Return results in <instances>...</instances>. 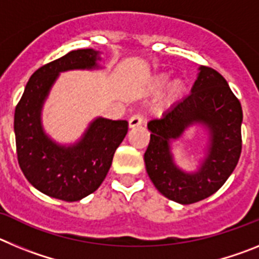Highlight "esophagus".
Instances as JSON below:
<instances>
[{
	"mask_svg": "<svg viewBox=\"0 0 259 259\" xmlns=\"http://www.w3.org/2000/svg\"><path fill=\"white\" fill-rule=\"evenodd\" d=\"M141 124H143V118H141V115L131 116L130 122H128V127L130 128L139 127V125H141Z\"/></svg>",
	"mask_w": 259,
	"mask_h": 259,
	"instance_id": "34e87169",
	"label": "esophagus"
}]
</instances>
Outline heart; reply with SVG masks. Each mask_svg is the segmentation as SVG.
<instances>
[{"mask_svg": "<svg viewBox=\"0 0 259 259\" xmlns=\"http://www.w3.org/2000/svg\"><path fill=\"white\" fill-rule=\"evenodd\" d=\"M171 75L168 72L157 74L150 81L149 91L153 95H157L164 88L162 97L157 105L158 113H163L167 110L172 109L175 105L183 101V98L188 93V84L182 77L174 79L170 81Z\"/></svg>", "mask_w": 259, "mask_h": 259, "instance_id": "b5f03b06", "label": "heart"}]
</instances>
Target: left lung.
I'll return each instance as SVG.
<instances>
[{"mask_svg":"<svg viewBox=\"0 0 259 259\" xmlns=\"http://www.w3.org/2000/svg\"><path fill=\"white\" fill-rule=\"evenodd\" d=\"M242 109L218 71L200 66L191 95L161 119L148 123L146 172L155 188L182 205L210 197L233 172L241 154ZM192 126L207 132V146L194 171L178 166L172 145Z\"/></svg>","mask_w":259,"mask_h":259,"instance_id":"obj_1","label":"left lung"}]
</instances>
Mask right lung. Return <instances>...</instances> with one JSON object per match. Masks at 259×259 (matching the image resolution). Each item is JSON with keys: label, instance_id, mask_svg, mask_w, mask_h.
Segmentation results:
<instances>
[{"label": "right lung", "instance_id": "add662e5", "mask_svg": "<svg viewBox=\"0 0 259 259\" xmlns=\"http://www.w3.org/2000/svg\"><path fill=\"white\" fill-rule=\"evenodd\" d=\"M101 53L79 49L33 72L15 107L18 162L29 183L49 197L74 202L93 193L110 170L114 153L128 131L125 120L97 116L79 140L59 144L47 134L42 109L61 72L100 70Z\"/></svg>", "mask_w": 259, "mask_h": 259}]
</instances>
